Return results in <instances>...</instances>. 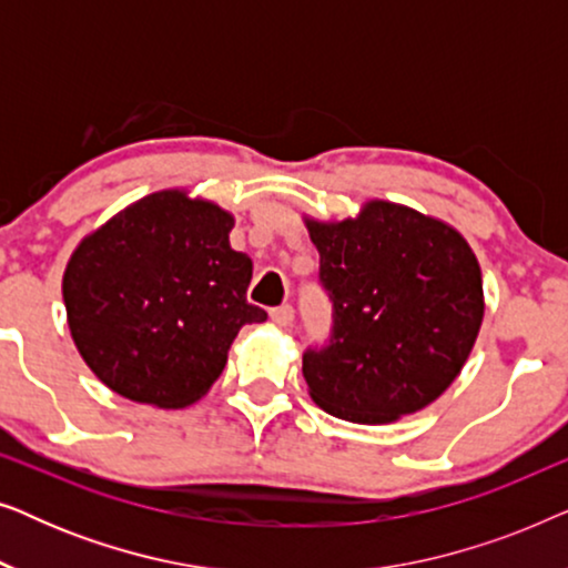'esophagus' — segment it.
<instances>
[{
  "instance_id": "1",
  "label": "esophagus",
  "mask_w": 568,
  "mask_h": 568,
  "mask_svg": "<svg viewBox=\"0 0 568 568\" xmlns=\"http://www.w3.org/2000/svg\"><path fill=\"white\" fill-rule=\"evenodd\" d=\"M271 321H274L278 328H290L292 321H294L292 305H278V307L271 310Z\"/></svg>"
}]
</instances>
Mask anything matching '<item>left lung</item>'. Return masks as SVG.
<instances>
[{"mask_svg":"<svg viewBox=\"0 0 568 568\" xmlns=\"http://www.w3.org/2000/svg\"><path fill=\"white\" fill-rule=\"evenodd\" d=\"M333 300V336L302 356L325 414L393 424L439 398L476 346L484 278L453 224L385 199L346 220L302 216Z\"/></svg>","mask_w":568,"mask_h":568,"instance_id":"obj_1","label":"left lung"}]
</instances>
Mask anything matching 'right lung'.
Wrapping results in <instances>:
<instances>
[{"instance_id": "right-lung-1", "label": "right lung", "mask_w": 568, "mask_h": 568, "mask_svg": "<svg viewBox=\"0 0 568 568\" xmlns=\"http://www.w3.org/2000/svg\"><path fill=\"white\" fill-rule=\"evenodd\" d=\"M232 227L214 201L162 189L80 240L61 297L100 383L154 408H185L212 390L240 328L268 317L245 300L253 261L232 251Z\"/></svg>"}]
</instances>
